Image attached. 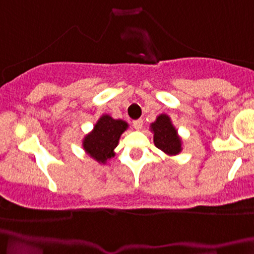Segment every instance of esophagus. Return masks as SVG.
<instances>
[{
    "mask_svg": "<svg viewBox=\"0 0 254 254\" xmlns=\"http://www.w3.org/2000/svg\"><path fill=\"white\" fill-rule=\"evenodd\" d=\"M133 127H134L136 130L141 129V127H142V120H141V119L134 120V121H133Z\"/></svg>",
    "mask_w": 254,
    "mask_h": 254,
    "instance_id": "obj_1",
    "label": "esophagus"
}]
</instances>
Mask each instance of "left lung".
I'll list each match as a JSON object with an SVG mask.
<instances>
[{
  "instance_id": "left-lung-1",
  "label": "left lung",
  "mask_w": 254,
  "mask_h": 254,
  "mask_svg": "<svg viewBox=\"0 0 254 254\" xmlns=\"http://www.w3.org/2000/svg\"><path fill=\"white\" fill-rule=\"evenodd\" d=\"M150 127L151 132L153 133V142L157 149L169 156H175L181 152V138L178 134V130L173 126L169 116L161 114Z\"/></svg>"
}]
</instances>
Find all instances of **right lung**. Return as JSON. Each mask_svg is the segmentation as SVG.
<instances>
[{
    "instance_id": "add662e5",
    "label": "right lung",
    "mask_w": 254,
    "mask_h": 254,
    "mask_svg": "<svg viewBox=\"0 0 254 254\" xmlns=\"http://www.w3.org/2000/svg\"><path fill=\"white\" fill-rule=\"evenodd\" d=\"M127 128L128 124L124 120H115L107 114L102 115L93 129L82 140L85 152L98 163L105 164L108 159L115 156L114 150Z\"/></svg>"
}]
</instances>
